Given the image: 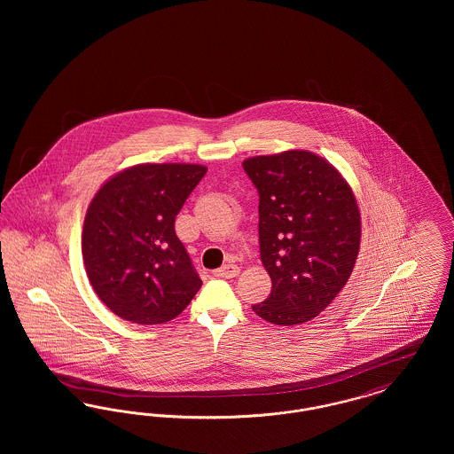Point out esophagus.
I'll list each match as a JSON object with an SVG mask.
<instances>
[{"label":"esophagus","instance_id":"34e87169","mask_svg":"<svg viewBox=\"0 0 454 454\" xmlns=\"http://www.w3.org/2000/svg\"><path fill=\"white\" fill-rule=\"evenodd\" d=\"M213 274H215V278L231 279V278H235V276L239 274V267H238L237 263H226L221 269H216Z\"/></svg>","mask_w":454,"mask_h":454}]
</instances>
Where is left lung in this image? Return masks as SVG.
<instances>
[{
	"instance_id": "8db88e82",
	"label": "left lung",
	"mask_w": 454,
	"mask_h": 454,
	"mask_svg": "<svg viewBox=\"0 0 454 454\" xmlns=\"http://www.w3.org/2000/svg\"><path fill=\"white\" fill-rule=\"evenodd\" d=\"M243 170L259 191L260 259L272 291L252 309L270 324L322 313L354 269L361 215L344 176L315 153L254 156Z\"/></svg>"
}]
</instances>
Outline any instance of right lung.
<instances>
[{"mask_svg":"<svg viewBox=\"0 0 454 454\" xmlns=\"http://www.w3.org/2000/svg\"><path fill=\"white\" fill-rule=\"evenodd\" d=\"M206 172L189 163L136 165L114 175L90 202L83 262L97 296L117 317L165 324L200 289L175 217Z\"/></svg>","mask_w":454,"mask_h":454,"instance_id":"right-lung-1","label":"right lung"}]
</instances>
